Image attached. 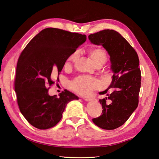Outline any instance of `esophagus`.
I'll return each instance as SVG.
<instances>
[{"label": "esophagus", "mask_w": 159, "mask_h": 159, "mask_svg": "<svg viewBox=\"0 0 159 159\" xmlns=\"http://www.w3.org/2000/svg\"><path fill=\"white\" fill-rule=\"evenodd\" d=\"M84 99H85V101H87V102H90V101L96 100V99H91V98H84Z\"/></svg>", "instance_id": "34e87169"}]
</instances>
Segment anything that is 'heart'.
<instances>
[{"mask_svg":"<svg viewBox=\"0 0 159 159\" xmlns=\"http://www.w3.org/2000/svg\"><path fill=\"white\" fill-rule=\"evenodd\" d=\"M89 56L96 66L99 64H104L107 61V56L105 50L101 47L93 48L89 51ZM79 52L75 51L71 54L66 61V67L70 66L78 60ZM101 81L97 78L89 75H79L72 80L69 84V88L74 92L81 95H88L93 91L101 87Z\"/></svg>","mask_w":159,"mask_h":159,"instance_id":"1","label":"heart"}]
</instances>
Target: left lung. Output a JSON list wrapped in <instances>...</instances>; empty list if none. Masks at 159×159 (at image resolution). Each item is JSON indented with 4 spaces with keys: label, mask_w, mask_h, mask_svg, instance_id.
<instances>
[{
    "label": "left lung",
    "mask_w": 159,
    "mask_h": 159,
    "mask_svg": "<svg viewBox=\"0 0 159 159\" xmlns=\"http://www.w3.org/2000/svg\"><path fill=\"white\" fill-rule=\"evenodd\" d=\"M88 38L91 43L102 45L107 51L113 72L109 87L99 93L107 95L99 99L102 113L92 121L103 129L113 130L123 125L138 106L141 81L139 57L125 38L113 30H101ZM111 88L112 92L107 94Z\"/></svg>",
    "instance_id": "left-lung-1"
}]
</instances>
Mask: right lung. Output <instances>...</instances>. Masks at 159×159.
Here are the masks:
<instances>
[{"instance_id":"add662e5","label":"right lung","mask_w":159,"mask_h":159,"mask_svg":"<svg viewBox=\"0 0 159 159\" xmlns=\"http://www.w3.org/2000/svg\"><path fill=\"white\" fill-rule=\"evenodd\" d=\"M86 40V35L47 28L34 37L22 50L16 66L14 90L19 109L27 121L39 129L54 127L68 103L78 99L68 90L60 97L48 95L69 56Z\"/></svg>"}]
</instances>
